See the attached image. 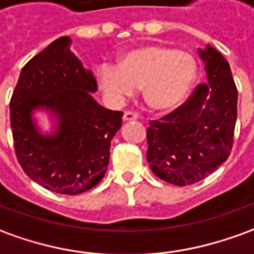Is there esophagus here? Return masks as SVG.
Wrapping results in <instances>:
<instances>
[{
    "mask_svg": "<svg viewBox=\"0 0 254 254\" xmlns=\"http://www.w3.org/2000/svg\"><path fill=\"white\" fill-rule=\"evenodd\" d=\"M136 120H137V114H134L132 111H125V114H124V121L130 122L136 121Z\"/></svg>",
    "mask_w": 254,
    "mask_h": 254,
    "instance_id": "obj_1",
    "label": "esophagus"
}]
</instances>
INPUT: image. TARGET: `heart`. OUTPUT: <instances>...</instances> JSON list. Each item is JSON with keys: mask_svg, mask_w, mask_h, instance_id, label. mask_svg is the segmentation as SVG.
Instances as JSON below:
<instances>
[{"mask_svg": "<svg viewBox=\"0 0 254 254\" xmlns=\"http://www.w3.org/2000/svg\"><path fill=\"white\" fill-rule=\"evenodd\" d=\"M198 75V64L189 52L161 44H145L124 52L118 65L97 67V84L111 102L122 103L143 86L150 109L172 111L189 97Z\"/></svg>", "mask_w": 254, "mask_h": 254, "instance_id": "b5f03b06", "label": "heart"}]
</instances>
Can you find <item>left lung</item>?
Wrapping results in <instances>:
<instances>
[{
  "label": "left lung",
  "instance_id": "left-lung-1",
  "mask_svg": "<svg viewBox=\"0 0 254 254\" xmlns=\"http://www.w3.org/2000/svg\"><path fill=\"white\" fill-rule=\"evenodd\" d=\"M207 84L147 129V161L154 175L175 186L203 180L226 162L234 143L238 90L230 64L213 47L198 49Z\"/></svg>",
  "mask_w": 254,
  "mask_h": 254
}]
</instances>
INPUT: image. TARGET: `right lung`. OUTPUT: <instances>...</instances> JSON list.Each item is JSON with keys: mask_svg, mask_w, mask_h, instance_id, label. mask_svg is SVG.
I'll return each mask as SVG.
<instances>
[{"mask_svg": "<svg viewBox=\"0 0 254 254\" xmlns=\"http://www.w3.org/2000/svg\"><path fill=\"white\" fill-rule=\"evenodd\" d=\"M70 45V37H60L23 67L9 109L16 157L26 175L53 192L75 195L106 175L124 114L93 99L96 79ZM40 109L55 118L52 133L38 127L34 113Z\"/></svg>", "mask_w": 254, "mask_h": 254, "instance_id": "1", "label": "right lung"}]
</instances>
